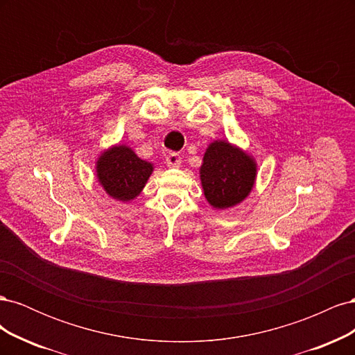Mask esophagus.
Instances as JSON below:
<instances>
[{"instance_id": "34e87169", "label": "esophagus", "mask_w": 355, "mask_h": 355, "mask_svg": "<svg viewBox=\"0 0 355 355\" xmlns=\"http://www.w3.org/2000/svg\"><path fill=\"white\" fill-rule=\"evenodd\" d=\"M166 163H167L168 167H179L180 163H182V158L176 153H168L166 155Z\"/></svg>"}]
</instances>
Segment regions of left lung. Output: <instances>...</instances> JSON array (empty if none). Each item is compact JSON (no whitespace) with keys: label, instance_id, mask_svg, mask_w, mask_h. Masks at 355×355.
<instances>
[{"label":"left lung","instance_id":"1","mask_svg":"<svg viewBox=\"0 0 355 355\" xmlns=\"http://www.w3.org/2000/svg\"><path fill=\"white\" fill-rule=\"evenodd\" d=\"M257 164L240 146L228 141L209 144L200 167L204 197L213 209L225 210L243 202L254 187Z\"/></svg>","mask_w":355,"mask_h":355}]
</instances>
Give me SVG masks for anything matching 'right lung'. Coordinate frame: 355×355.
Returning <instances> with one entry per match:
<instances>
[{
  "label": "right lung",
  "instance_id": "obj_1",
  "mask_svg": "<svg viewBox=\"0 0 355 355\" xmlns=\"http://www.w3.org/2000/svg\"><path fill=\"white\" fill-rule=\"evenodd\" d=\"M154 164L139 158L127 145H112L103 149L96 159V178L111 198L128 202L145 188Z\"/></svg>",
  "mask_w": 355,
  "mask_h": 355
}]
</instances>
